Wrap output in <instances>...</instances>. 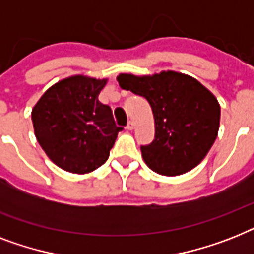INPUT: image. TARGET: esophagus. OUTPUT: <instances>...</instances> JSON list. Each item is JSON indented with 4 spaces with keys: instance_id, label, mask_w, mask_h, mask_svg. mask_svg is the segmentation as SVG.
I'll list each match as a JSON object with an SVG mask.
<instances>
[{
    "instance_id": "1",
    "label": "esophagus",
    "mask_w": 254,
    "mask_h": 254,
    "mask_svg": "<svg viewBox=\"0 0 254 254\" xmlns=\"http://www.w3.org/2000/svg\"><path fill=\"white\" fill-rule=\"evenodd\" d=\"M127 130H133V129H134V123H133V121H129V123H127Z\"/></svg>"
}]
</instances>
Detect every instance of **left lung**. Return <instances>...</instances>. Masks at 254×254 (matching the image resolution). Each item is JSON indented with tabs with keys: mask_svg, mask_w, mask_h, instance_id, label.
<instances>
[{
	"mask_svg": "<svg viewBox=\"0 0 254 254\" xmlns=\"http://www.w3.org/2000/svg\"><path fill=\"white\" fill-rule=\"evenodd\" d=\"M117 82L143 96L152 109L155 138L141 146L146 164L164 176L183 175L198 166L219 130L215 96L194 78L171 70L143 77L120 74Z\"/></svg>",
	"mask_w": 254,
	"mask_h": 254,
	"instance_id": "obj_1",
	"label": "left lung"
}]
</instances>
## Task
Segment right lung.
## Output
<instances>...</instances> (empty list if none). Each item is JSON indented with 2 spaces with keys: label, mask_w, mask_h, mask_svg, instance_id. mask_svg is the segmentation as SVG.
Wrapping results in <instances>:
<instances>
[{
  "label": "right lung",
  "mask_w": 254,
  "mask_h": 254,
  "mask_svg": "<svg viewBox=\"0 0 254 254\" xmlns=\"http://www.w3.org/2000/svg\"><path fill=\"white\" fill-rule=\"evenodd\" d=\"M107 79L74 75L49 87L32 109L39 145L71 174H88L104 164L123 127L111 107L99 102Z\"/></svg>",
  "instance_id": "add662e5"
}]
</instances>
